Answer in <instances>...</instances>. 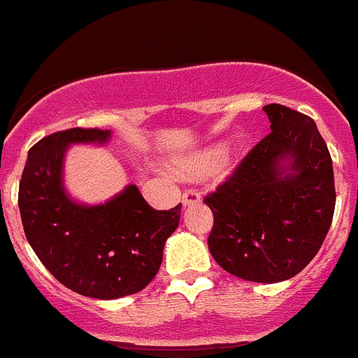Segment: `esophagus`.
I'll return each instance as SVG.
<instances>
[{"label":"esophagus","instance_id":"1","mask_svg":"<svg viewBox=\"0 0 358 358\" xmlns=\"http://www.w3.org/2000/svg\"><path fill=\"white\" fill-rule=\"evenodd\" d=\"M197 202H201V194L199 192H195V189L185 192V195H182V204L185 206H192V204H197Z\"/></svg>","mask_w":358,"mask_h":358}]
</instances>
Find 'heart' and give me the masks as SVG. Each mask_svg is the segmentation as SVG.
<instances>
[{
    "mask_svg": "<svg viewBox=\"0 0 358 358\" xmlns=\"http://www.w3.org/2000/svg\"><path fill=\"white\" fill-rule=\"evenodd\" d=\"M240 148H242V141L240 140L233 141V145H229L226 148L220 147V145L204 148V150L189 154L185 159L179 161L176 170L186 177H204L213 172V170H217L222 164V161L227 163L229 157L235 156Z\"/></svg>",
    "mask_w": 358,
    "mask_h": 358,
    "instance_id": "heart-1",
    "label": "heart"
}]
</instances>
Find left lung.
Listing matches in <instances>:
<instances>
[{"label": "left lung", "mask_w": 358, "mask_h": 358, "mask_svg": "<svg viewBox=\"0 0 358 358\" xmlns=\"http://www.w3.org/2000/svg\"><path fill=\"white\" fill-rule=\"evenodd\" d=\"M264 110L273 132L204 199L213 211L208 248L233 276L278 283L301 273L327 238L334 166L310 116L280 103Z\"/></svg>", "instance_id": "8db88e82"}]
</instances>
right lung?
<instances>
[{
	"label": "right lung",
	"mask_w": 358,
	"mask_h": 358,
	"mask_svg": "<svg viewBox=\"0 0 358 358\" xmlns=\"http://www.w3.org/2000/svg\"><path fill=\"white\" fill-rule=\"evenodd\" d=\"M110 131L68 129L53 132L28 150L19 211L34 252L62 285L94 299L140 292L163 262L164 242L179 226L181 204L157 211L136 185L96 206L78 204L64 189L69 145L107 143Z\"/></svg>",
	"instance_id": "obj_1"
}]
</instances>
